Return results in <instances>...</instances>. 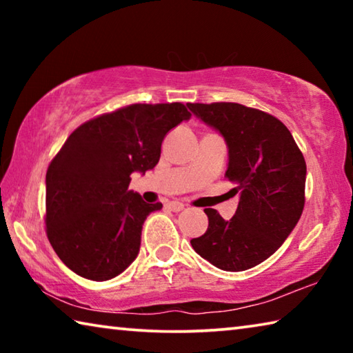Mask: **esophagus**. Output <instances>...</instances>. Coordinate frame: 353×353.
I'll list each match as a JSON object with an SVG mask.
<instances>
[{
  "instance_id": "esophagus-1",
  "label": "esophagus",
  "mask_w": 353,
  "mask_h": 353,
  "mask_svg": "<svg viewBox=\"0 0 353 353\" xmlns=\"http://www.w3.org/2000/svg\"><path fill=\"white\" fill-rule=\"evenodd\" d=\"M166 207H168L170 208V210L171 212H182L183 210V204H182V202H177V201H171V202H168V204H166Z\"/></svg>"
}]
</instances>
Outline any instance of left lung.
Listing matches in <instances>:
<instances>
[{"mask_svg":"<svg viewBox=\"0 0 353 353\" xmlns=\"http://www.w3.org/2000/svg\"><path fill=\"white\" fill-rule=\"evenodd\" d=\"M224 137L225 177L240 202L225 221L205 208V234L191 240L202 259L223 271H246L276 252L294 229L305 204V159L285 124L270 113L236 103L187 104Z\"/></svg>","mask_w":353,"mask_h":353,"instance_id":"8db88e82","label":"left lung"}]
</instances>
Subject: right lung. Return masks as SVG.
Instances as JSON below:
<instances>
[{
  "label": "right lung",
  "mask_w": 353,
  "mask_h": 353,
  "mask_svg": "<svg viewBox=\"0 0 353 353\" xmlns=\"http://www.w3.org/2000/svg\"><path fill=\"white\" fill-rule=\"evenodd\" d=\"M181 103L132 104L81 124L46 171V235L65 266L104 282L140 250L143 223L162 204L128 190L130 174L159 163L162 141L190 119Z\"/></svg>",
  "instance_id": "obj_1"
}]
</instances>
